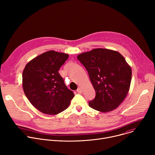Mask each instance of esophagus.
Masks as SVG:
<instances>
[{
    "mask_svg": "<svg viewBox=\"0 0 155 155\" xmlns=\"http://www.w3.org/2000/svg\"><path fill=\"white\" fill-rule=\"evenodd\" d=\"M77 92L78 93H82V89H81V87H78V89H77Z\"/></svg>",
    "mask_w": 155,
    "mask_h": 155,
    "instance_id": "esophagus-1",
    "label": "esophagus"
}]
</instances>
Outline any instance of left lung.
Returning a JSON list of instances; mask_svg holds the SVG:
<instances>
[{
  "label": "left lung",
  "instance_id": "left-lung-1",
  "mask_svg": "<svg viewBox=\"0 0 155 155\" xmlns=\"http://www.w3.org/2000/svg\"><path fill=\"white\" fill-rule=\"evenodd\" d=\"M77 59L87 70L96 91L89 105L106 113L117 108L126 98L130 88L132 71L118 51L96 48L81 53Z\"/></svg>",
  "mask_w": 155,
  "mask_h": 155
}]
</instances>
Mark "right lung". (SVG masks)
<instances>
[{
  "instance_id": "obj_1",
  "label": "right lung",
  "mask_w": 155,
  "mask_h": 155,
  "mask_svg": "<svg viewBox=\"0 0 155 155\" xmlns=\"http://www.w3.org/2000/svg\"><path fill=\"white\" fill-rule=\"evenodd\" d=\"M69 54L50 50L30 61L23 72V87L31 104L43 114L55 115L74 96L58 72Z\"/></svg>"
}]
</instances>
